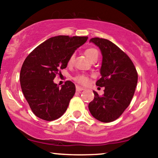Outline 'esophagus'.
<instances>
[{
  "mask_svg": "<svg viewBox=\"0 0 158 158\" xmlns=\"http://www.w3.org/2000/svg\"><path fill=\"white\" fill-rule=\"evenodd\" d=\"M84 89L83 87H81V86H76V91L77 92H81L82 91V90H84Z\"/></svg>",
  "mask_w": 158,
  "mask_h": 158,
  "instance_id": "34e87169",
  "label": "esophagus"
}]
</instances>
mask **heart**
Returning a JSON list of instances; mask_svg holds the SVG:
<instances>
[{
	"instance_id": "heart-1",
	"label": "heart",
	"mask_w": 158,
	"mask_h": 158,
	"mask_svg": "<svg viewBox=\"0 0 158 158\" xmlns=\"http://www.w3.org/2000/svg\"><path fill=\"white\" fill-rule=\"evenodd\" d=\"M96 54H98V51L94 48H89L87 50L85 51V55H86V56L89 60L91 59L93 56L96 55ZM74 57V54H72V55L70 56L69 59V64H71V63L73 62ZM75 80L77 81V82L80 83V84H86V83L87 82V78H86V77H85L84 75H80L78 77H76Z\"/></svg>"
}]
</instances>
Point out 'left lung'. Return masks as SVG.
Segmentation results:
<instances>
[{"mask_svg": "<svg viewBox=\"0 0 158 158\" xmlns=\"http://www.w3.org/2000/svg\"><path fill=\"white\" fill-rule=\"evenodd\" d=\"M89 42L98 46L102 53V77L96 85L104 90L102 95L93 91L95 98L88 107L97 120L110 122L117 119L131 102L137 84V72L129 56L112 42L97 37Z\"/></svg>", "mask_w": 158, "mask_h": 158, "instance_id": "left-lung-1", "label": "left lung"}]
</instances>
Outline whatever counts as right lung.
<instances>
[{
    "label": "right lung",
    "instance_id": "add662e5",
    "mask_svg": "<svg viewBox=\"0 0 158 158\" xmlns=\"http://www.w3.org/2000/svg\"><path fill=\"white\" fill-rule=\"evenodd\" d=\"M87 39V36L51 37L27 56L20 72L21 87L37 117L52 121L65 112L75 93V86L68 81L60 87L54 79L60 70L66 68L70 56Z\"/></svg>",
    "mask_w": 158,
    "mask_h": 158
}]
</instances>
